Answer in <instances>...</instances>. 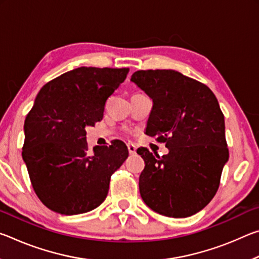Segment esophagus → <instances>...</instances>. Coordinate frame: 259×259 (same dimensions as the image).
<instances>
[{
    "label": "esophagus",
    "mask_w": 259,
    "mask_h": 259,
    "mask_svg": "<svg viewBox=\"0 0 259 259\" xmlns=\"http://www.w3.org/2000/svg\"><path fill=\"white\" fill-rule=\"evenodd\" d=\"M128 151H129V154H130V155H135L136 153H137V148H136L135 146L129 145V146H128Z\"/></svg>",
    "instance_id": "obj_1"
}]
</instances>
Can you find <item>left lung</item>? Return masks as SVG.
<instances>
[{"label": "left lung", "mask_w": 259, "mask_h": 259, "mask_svg": "<svg viewBox=\"0 0 259 259\" xmlns=\"http://www.w3.org/2000/svg\"><path fill=\"white\" fill-rule=\"evenodd\" d=\"M130 81L153 102L146 135L169 148L161 157L137 150L145 161L140 196L157 213L190 217L211 201L229 161L218 100L203 83L172 69L138 71Z\"/></svg>", "instance_id": "obj_1"}]
</instances>
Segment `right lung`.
I'll return each mask as SVG.
<instances>
[{
    "label": "right lung",
    "instance_id": "add662e5",
    "mask_svg": "<svg viewBox=\"0 0 259 259\" xmlns=\"http://www.w3.org/2000/svg\"><path fill=\"white\" fill-rule=\"evenodd\" d=\"M128 73L78 67L48 82L35 98L24 124L23 160L35 193L52 211L84 213L106 199L128 148L115 140L89 153L85 128L103 119L105 103Z\"/></svg>",
    "mask_w": 259,
    "mask_h": 259
}]
</instances>
